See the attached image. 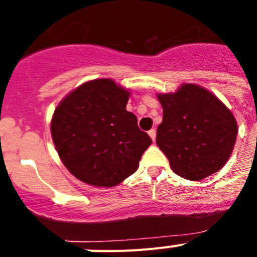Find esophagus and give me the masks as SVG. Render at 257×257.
<instances>
[{
	"label": "esophagus",
	"instance_id": "esophagus-1",
	"mask_svg": "<svg viewBox=\"0 0 257 257\" xmlns=\"http://www.w3.org/2000/svg\"><path fill=\"white\" fill-rule=\"evenodd\" d=\"M148 134H149V136H151V139L154 142V140H156V135H157L156 130H154V128H152V130L148 131Z\"/></svg>",
	"mask_w": 257,
	"mask_h": 257
}]
</instances>
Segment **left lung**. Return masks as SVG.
Segmentation results:
<instances>
[{"mask_svg": "<svg viewBox=\"0 0 257 257\" xmlns=\"http://www.w3.org/2000/svg\"><path fill=\"white\" fill-rule=\"evenodd\" d=\"M163 108L157 145L172 171L198 181L219 171L234 148L237 122L215 95L187 83L175 94L158 95Z\"/></svg>", "mask_w": 257, "mask_h": 257, "instance_id": "left-lung-1", "label": "left lung"}]
</instances>
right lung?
Instances as JSON below:
<instances>
[{
	"instance_id": "add662e5",
	"label": "right lung",
	"mask_w": 257,
	"mask_h": 257,
	"mask_svg": "<svg viewBox=\"0 0 257 257\" xmlns=\"http://www.w3.org/2000/svg\"><path fill=\"white\" fill-rule=\"evenodd\" d=\"M128 91L112 79H94L63 99L51 135L64 166L78 180L114 187L138 170L152 139L126 110Z\"/></svg>"
}]
</instances>
